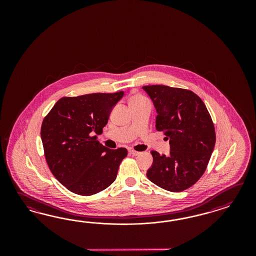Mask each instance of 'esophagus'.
<instances>
[{
    "instance_id": "obj_1",
    "label": "esophagus",
    "mask_w": 256,
    "mask_h": 256,
    "mask_svg": "<svg viewBox=\"0 0 256 256\" xmlns=\"http://www.w3.org/2000/svg\"><path fill=\"white\" fill-rule=\"evenodd\" d=\"M130 153L132 156H139L140 154V152L135 151V150H130Z\"/></svg>"
}]
</instances>
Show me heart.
I'll use <instances>...</instances> for the list:
<instances>
[{
    "instance_id": "heart-1",
    "label": "heart",
    "mask_w": 256,
    "mask_h": 256,
    "mask_svg": "<svg viewBox=\"0 0 256 256\" xmlns=\"http://www.w3.org/2000/svg\"><path fill=\"white\" fill-rule=\"evenodd\" d=\"M144 101L148 100L142 96L135 94L134 96H132V100H130V103H138V102H144Z\"/></svg>"
}]
</instances>
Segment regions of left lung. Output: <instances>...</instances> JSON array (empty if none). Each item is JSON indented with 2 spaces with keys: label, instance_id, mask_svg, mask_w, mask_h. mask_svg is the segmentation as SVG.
Masks as SVG:
<instances>
[{
  "label": "left lung",
  "instance_id": "obj_1",
  "mask_svg": "<svg viewBox=\"0 0 256 256\" xmlns=\"http://www.w3.org/2000/svg\"><path fill=\"white\" fill-rule=\"evenodd\" d=\"M142 89L153 101L156 130L170 139V155L151 151L153 164L148 178L169 192L194 185L208 167L216 142L215 128L201 98L192 91L166 86Z\"/></svg>",
  "mask_w": 256,
  "mask_h": 256
}]
</instances>
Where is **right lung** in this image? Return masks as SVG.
<instances>
[{
  "mask_svg": "<svg viewBox=\"0 0 256 256\" xmlns=\"http://www.w3.org/2000/svg\"><path fill=\"white\" fill-rule=\"evenodd\" d=\"M124 92L64 96L41 126L48 166L71 192L89 196L107 188L116 179L126 148L110 149L96 140Z\"/></svg>",
  "mask_w": 256,
  "mask_h": 256,
  "instance_id": "1",
  "label": "right lung"
}]
</instances>
